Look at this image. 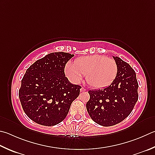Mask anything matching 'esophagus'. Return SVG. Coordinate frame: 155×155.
Listing matches in <instances>:
<instances>
[{"mask_svg":"<svg viewBox=\"0 0 155 155\" xmlns=\"http://www.w3.org/2000/svg\"><path fill=\"white\" fill-rule=\"evenodd\" d=\"M80 91H81V92H84V91H86V89H84L83 87H82V88H81V89H80Z\"/></svg>","mask_w":155,"mask_h":155,"instance_id":"1","label":"esophagus"}]
</instances>
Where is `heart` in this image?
<instances>
[{
	"label": "heart",
	"mask_w": 155,
	"mask_h": 155,
	"mask_svg": "<svg viewBox=\"0 0 155 155\" xmlns=\"http://www.w3.org/2000/svg\"><path fill=\"white\" fill-rule=\"evenodd\" d=\"M117 72L116 61L102 55L77 58L74 63L68 62L65 67V74L72 82L80 83L83 76L86 75L88 85L96 89L110 85L116 78Z\"/></svg>",
	"instance_id": "obj_1"
}]
</instances>
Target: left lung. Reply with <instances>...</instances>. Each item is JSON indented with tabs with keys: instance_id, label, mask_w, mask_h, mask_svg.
I'll return each instance as SVG.
<instances>
[{
	"instance_id": "8db88e82",
	"label": "left lung",
	"mask_w": 155,
	"mask_h": 155,
	"mask_svg": "<svg viewBox=\"0 0 155 155\" xmlns=\"http://www.w3.org/2000/svg\"><path fill=\"white\" fill-rule=\"evenodd\" d=\"M113 58L118 68L116 78L104 89L89 91L90 99L86 104L91 119L104 127L123 121L138 100V83L134 70L120 58Z\"/></svg>"
}]
</instances>
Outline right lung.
<instances>
[{
  "label": "right lung",
  "instance_id": "obj_1",
  "mask_svg": "<svg viewBox=\"0 0 155 155\" xmlns=\"http://www.w3.org/2000/svg\"><path fill=\"white\" fill-rule=\"evenodd\" d=\"M74 55L51 53L36 61L21 80L19 97L24 111L33 121L53 126L66 117L81 87L66 77L64 68Z\"/></svg>",
  "mask_w": 155,
  "mask_h": 155
}]
</instances>
